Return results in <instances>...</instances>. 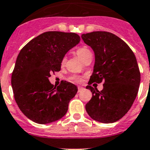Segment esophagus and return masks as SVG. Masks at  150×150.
<instances>
[{
	"label": "esophagus",
	"mask_w": 150,
	"mask_h": 150,
	"mask_svg": "<svg viewBox=\"0 0 150 150\" xmlns=\"http://www.w3.org/2000/svg\"><path fill=\"white\" fill-rule=\"evenodd\" d=\"M83 89H84V87H81V86H79V87H78V92H79H79H81V90H83Z\"/></svg>",
	"instance_id": "1"
}]
</instances>
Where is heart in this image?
<instances>
[{
	"label": "heart",
	"mask_w": 150,
	"mask_h": 150,
	"mask_svg": "<svg viewBox=\"0 0 150 150\" xmlns=\"http://www.w3.org/2000/svg\"><path fill=\"white\" fill-rule=\"evenodd\" d=\"M90 53H91L90 50L86 47H81L76 50V54H78L79 57L82 60H84V59H85V57H87L89 54H90ZM66 57H63V60H62V64H64V63H66ZM70 79L72 81H75V82H81V81H83L82 77L78 76H72Z\"/></svg>",
	"instance_id": "obj_1"
}]
</instances>
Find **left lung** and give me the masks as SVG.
I'll return each mask as SVG.
<instances>
[{"instance_id": "obj_1", "label": "left lung", "mask_w": 150, "mask_h": 150, "mask_svg": "<svg viewBox=\"0 0 150 150\" xmlns=\"http://www.w3.org/2000/svg\"><path fill=\"white\" fill-rule=\"evenodd\" d=\"M81 38L95 53L93 74L86 87L93 96L86 104V111L98 122H116L128 112L139 91L141 74L134 53L112 33L95 31L82 34ZM102 81L101 91L90 86Z\"/></svg>"}]
</instances>
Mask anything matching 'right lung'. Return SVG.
I'll list each match as a JSON object with an SVG mask.
<instances>
[{"label": "right lung", "instance_id": "right-lung-1", "mask_svg": "<svg viewBox=\"0 0 150 150\" xmlns=\"http://www.w3.org/2000/svg\"><path fill=\"white\" fill-rule=\"evenodd\" d=\"M80 41L74 33L48 31L20 50L11 75L14 99L21 112L33 122L47 124L61 119L77 93L76 86L63 81L57 87L49 81L60 71L67 52Z\"/></svg>", "mask_w": 150, "mask_h": 150}]
</instances>
